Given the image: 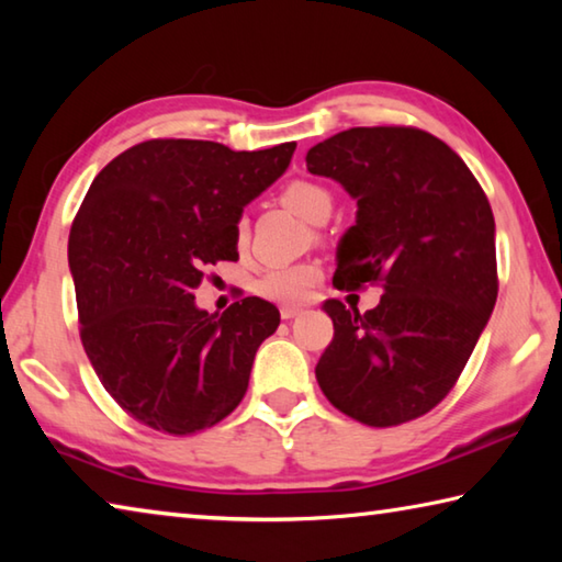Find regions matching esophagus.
<instances>
[{
	"mask_svg": "<svg viewBox=\"0 0 562 562\" xmlns=\"http://www.w3.org/2000/svg\"><path fill=\"white\" fill-rule=\"evenodd\" d=\"M300 307H292V304H282V307H280V317L282 319H294V317H297L300 315Z\"/></svg>",
	"mask_w": 562,
	"mask_h": 562,
	"instance_id": "obj_1",
	"label": "esophagus"
}]
</instances>
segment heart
Masks as SVG:
<instances>
[{"label": "heart", "mask_w": 562, "mask_h": 562, "mask_svg": "<svg viewBox=\"0 0 562 562\" xmlns=\"http://www.w3.org/2000/svg\"><path fill=\"white\" fill-rule=\"evenodd\" d=\"M282 203L290 211L297 213L300 217L310 223L327 221L331 211V193L315 183V180H292L282 188ZM235 245H247V225L240 221L235 225ZM322 278V268L315 262H290V265H274V268L265 270L258 280H255V292L265 300L280 302V304H300L310 297V292L315 290V284Z\"/></svg>", "instance_id": "1"}]
</instances>
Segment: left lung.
<instances>
[{
  "label": "left lung",
  "instance_id": "left-lung-1",
  "mask_svg": "<svg viewBox=\"0 0 562 562\" xmlns=\"http://www.w3.org/2000/svg\"><path fill=\"white\" fill-rule=\"evenodd\" d=\"M304 160L357 198L335 284L384 290L364 315L325 302L335 337L317 361L319 389L359 424L414 422L459 382L496 304L488 198L456 150L414 126L341 131Z\"/></svg>",
  "mask_w": 562,
  "mask_h": 562
}]
</instances>
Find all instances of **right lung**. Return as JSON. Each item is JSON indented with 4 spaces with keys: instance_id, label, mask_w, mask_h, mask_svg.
I'll return each mask as SVG.
<instances>
[{
    "instance_id": "obj_1",
    "label": "right lung",
    "mask_w": 562,
    "mask_h": 562,
    "mask_svg": "<svg viewBox=\"0 0 562 562\" xmlns=\"http://www.w3.org/2000/svg\"><path fill=\"white\" fill-rule=\"evenodd\" d=\"M294 148L150 138L93 178L69 233L79 335L103 389L144 426L188 436L243 402L280 312L245 297L207 315L193 290L207 265L237 258L243 207L284 173Z\"/></svg>"
}]
</instances>
